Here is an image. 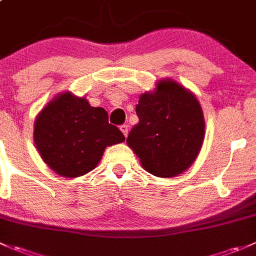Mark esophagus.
Returning <instances> with one entry per match:
<instances>
[{
	"instance_id": "esophagus-1",
	"label": "esophagus",
	"mask_w": 256,
	"mask_h": 256,
	"mask_svg": "<svg viewBox=\"0 0 256 256\" xmlns=\"http://www.w3.org/2000/svg\"><path fill=\"white\" fill-rule=\"evenodd\" d=\"M120 130H122V133L124 134V136H128V126L127 124H122L120 126Z\"/></svg>"
}]
</instances>
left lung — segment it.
Instances as JSON below:
<instances>
[{
	"mask_svg": "<svg viewBox=\"0 0 256 256\" xmlns=\"http://www.w3.org/2000/svg\"><path fill=\"white\" fill-rule=\"evenodd\" d=\"M138 124L127 143L148 172L172 178L184 172L198 155L204 120L196 97L172 80L158 82L154 92L139 97Z\"/></svg>",
	"mask_w": 256,
	"mask_h": 256,
	"instance_id": "obj_1",
	"label": "left lung"
}]
</instances>
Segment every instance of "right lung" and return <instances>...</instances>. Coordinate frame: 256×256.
Segmentation results:
<instances>
[{
    "mask_svg": "<svg viewBox=\"0 0 256 256\" xmlns=\"http://www.w3.org/2000/svg\"><path fill=\"white\" fill-rule=\"evenodd\" d=\"M126 138L108 123L102 107L70 92L50 101L34 123V143L48 166L64 178L85 175L97 166L106 146Z\"/></svg>",
    "mask_w": 256,
    "mask_h": 256,
    "instance_id": "obj_1",
    "label": "right lung"
}]
</instances>
